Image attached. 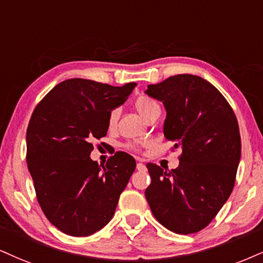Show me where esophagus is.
I'll list each match as a JSON object with an SVG mask.
<instances>
[{"label": "esophagus", "mask_w": 263, "mask_h": 263, "mask_svg": "<svg viewBox=\"0 0 263 263\" xmlns=\"http://www.w3.org/2000/svg\"><path fill=\"white\" fill-rule=\"evenodd\" d=\"M137 170H138V171H145V170H146V167H145L144 163H141V162H139V163L137 164Z\"/></svg>", "instance_id": "esophagus-1"}]
</instances>
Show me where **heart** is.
Segmentation results:
<instances>
[{"label": "heart", "mask_w": 263, "mask_h": 263, "mask_svg": "<svg viewBox=\"0 0 263 263\" xmlns=\"http://www.w3.org/2000/svg\"><path fill=\"white\" fill-rule=\"evenodd\" d=\"M135 109H137L139 115H140L142 118H146V117L152 113L156 109H160V106L158 103L155 101L154 99L147 95H140L135 99L134 102ZM119 117V109L118 108H113L108 115V125L109 126H115L117 123V119ZM128 148H132V150H137V145L134 144H128Z\"/></svg>", "instance_id": "obj_1"}]
</instances>
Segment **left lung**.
<instances>
[{
	"instance_id": "8db88e82",
	"label": "left lung",
	"mask_w": 263,
	"mask_h": 263,
	"mask_svg": "<svg viewBox=\"0 0 263 263\" xmlns=\"http://www.w3.org/2000/svg\"><path fill=\"white\" fill-rule=\"evenodd\" d=\"M167 111L163 133L180 147L179 166L146 167L151 184L145 196L155 218L177 234L200 232L231 196L241 155V140L231 105L212 84L178 74L145 91Z\"/></svg>"
}]
</instances>
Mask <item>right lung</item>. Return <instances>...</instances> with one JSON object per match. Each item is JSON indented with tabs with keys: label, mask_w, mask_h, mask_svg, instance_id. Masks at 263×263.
I'll use <instances>...</instances> for the list:
<instances>
[{
	"label": "right lung",
	"mask_w": 263,
	"mask_h": 263,
	"mask_svg": "<svg viewBox=\"0 0 263 263\" xmlns=\"http://www.w3.org/2000/svg\"><path fill=\"white\" fill-rule=\"evenodd\" d=\"M135 86L74 78L54 86L32 112L28 170L42 212L68 235H91L111 221L135 171L137 162L126 152H116L102 167L90 158L91 142L106 137L109 112Z\"/></svg>",
	"instance_id": "obj_1"
}]
</instances>
